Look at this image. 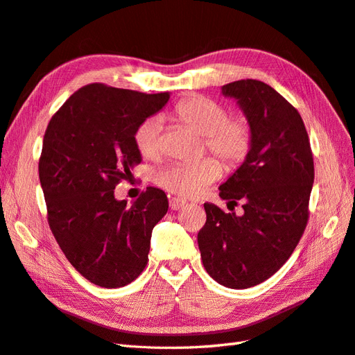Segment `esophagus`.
<instances>
[{"mask_svg":"<svg viewBox=\"0 0 355 355\" xmlns=\"http://www.w3.org/2000/svg\"><path fill=\"white\" fill-rule=\"evenodd\" d=\"M185 207V201L180 200V198H171L170 200V209L171 210H180Z\"/></svg>","mask_w":355,"mask_h":355,"instance_id":"34e87169","label":"esophagus"}]
</instances>
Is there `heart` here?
Instances as JSON below:
<instances>
[{
	"instance_id": "b5f03b06",
	"label": "heart",
	"mask_w": 355,
	"mask_h": 355,
	"mask_svg": "<svg viewBox=\"0 0 355 355\" xmlns=\"http://www.w3.org/2000/svg\"><path fill=\"white\" fill-rule=\"evenodd\" d=\"M175 115L178 120L204 136L210 153L216 155L225 167L234 168L245 159L250 149V127L243 116L228 118V110L216 101L191 98L180 102ZM163 123L159 116H149L137 125L135 144L145 158H154L161 149ZM222 175L219 161L204 158L198 163H173L157 171V184L182 198H194L216 182Z\"/></svg>"
}]
</instances>
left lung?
I'll use <instances>...</instances> for the list:
<instances>
[{
	"label": "left lung",
	"instance_id": "obj_1",
	"mask_svg": "<svg viewBox=\"0 0 355 355\" xmlns=\"http://www.w3.org/2000/svg\"><path fill=\"white\" fill-rule=\"evenodd\" d=\"M222 94L237 101L250 127L249 154L219 187V197L232 207L241 201L244 213L204 202L198 247L214 282L247 288L280 270L302 237L314 161L302 118L271 85L240 80L222 85Z\"/></svg>",
	"mask_w": 355,
	"mask_h": 355
}]
</instances>
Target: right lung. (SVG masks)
Here are the masks:
<instances>
[{"mask_svg":"<svg viewBox=\"0 0 355 355\" xmlns=\"http://www.w3.org/2000/svg\"><path fill=\"white\" fill-rule=\"evenodd\" d=\"M170 93L146 94L89 84L51 116L38 164L49 225L67 259L96 286L130 284L148 263L151 234L168 209L149 187L132 204L114 189L142 161L137 125L161 111Z\"/></svg>","mask_w":355,"mask_h":355,"instance_id":"right-lung-1","label":"right lung"}]
</instances>
